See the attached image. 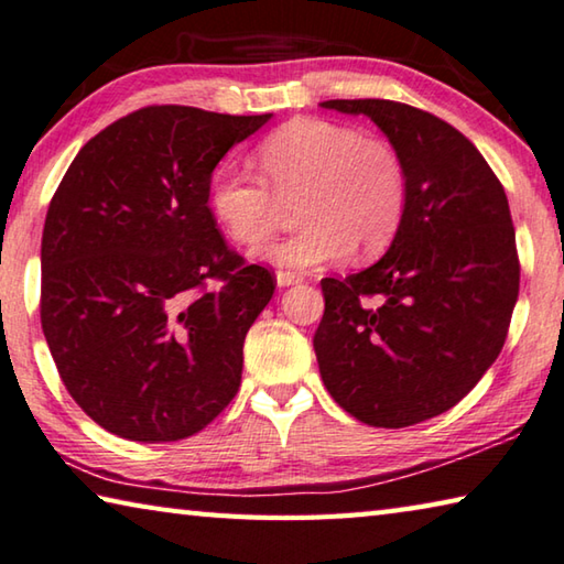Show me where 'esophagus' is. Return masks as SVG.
I'll list each match as a JSON object with an SVG mask.
<instances>
[{"instance_id": "34e87169", "label": "esophagus", "mask_w": 564, "mask_h": 564, "mask_svg": "<svg viewBox=\"0 0 564 564\" xmlns=\"http://www.w3.org/2000/svg\"><path fill=\"white\" fill-rule=\"evenodd\" d=\"M274 280H276V288H292V284L302 282V276L294 272H276Z\"/></svg>"}]
</instances>
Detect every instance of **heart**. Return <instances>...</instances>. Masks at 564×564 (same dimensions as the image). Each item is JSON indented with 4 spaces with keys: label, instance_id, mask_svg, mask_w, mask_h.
<instances>
[{
    "label": "heart",
    "instance_id": "1",
    "mask_svg": "<svg viewBox=\"0 0 564 564\" xmlns=\"http://www.w3.org/2000/svg\"><path fill=\"white\" fill-rule=\"evenodd\" d=\"M262 177L221 164L209 177L212 215L235 242L257 247L280 221V199H297L300 232L264 247L260 260L310 270L332 264L355 247L372 257L392 245L408 212V170L390 142L352 124L292 119L257 150Z\"/></svg>",
    "mask_w": 564,
    "mask_h": 564
}]
</instances>
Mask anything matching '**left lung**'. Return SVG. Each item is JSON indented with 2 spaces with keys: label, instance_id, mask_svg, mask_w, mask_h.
I'll return each instance as SVG.
<instances>
[{
  "label": "left lung",
  "instance_id": "1",
  "mask_svg": "<svg viewBox=\"0 0 564 564\" xmlns=\"http://www.w3.org/2000/svg\"><path fill=\"white\" fill-rule=\"evenodd\" d=\"M319 107L372 119L410 187L380 260L322 280L319 375L355 420L410 427L455 408L500 355L520 294L510 205L477 147L440 117L390 99Z\"/></svg>",
  "mask_w": 564,
  "mask_h": 564
}]
</instances>
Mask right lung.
Listing matches in <instances>:
<instances>
[{
  "mask_svg": "<svg viewBox=\"0 0 564 564\" xmlns=\"http://www.w3.org/2000/svg\"><path fill=\"white\" fill-rule=\"evenodd\" d=\"M270 119L137 109L91 137L54 192L42 329L74 402L117 437L184 440L239 390L274 280L219 235L209 177Z\"/></svg>",
  "mask_w": 564,
  "mask_h": 564,
  "instance_id": "right-lung-1",
  "label": "right lung"
}]
</instances>
